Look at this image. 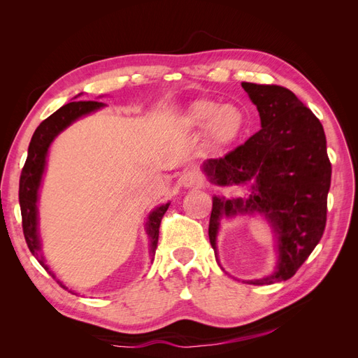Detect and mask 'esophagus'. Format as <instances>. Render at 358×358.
Here are the masks:
<instances>
[{"label": "esophagus", "instance_id": "1", "mask_svg": "<svg viewBox=\"0 0 358 358\" xmlns=\"http://www.w3.org/2000/svg\"><path fill=\"white\" fill-rule=\"evenodd\" d=\"M180 182H182V185L185 187V188H192V187L201 185V183H203V178H201V175H200L199 171L191 170V171H187L185 175L182 176Z\"/></svg>", "mask_w": 358, "mask_h": 358}]
</instances>
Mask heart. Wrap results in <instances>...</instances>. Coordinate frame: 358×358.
Listing matches in <instances>:
<instances>
[{
	"label": "heart",
	"instance_id": "b5f03b06",
	"mask_svg": "<svg viewBox=\"0 0 358 358\" xmlns=\"http://www.w3.org/2000/svg\"><path fill=\"white\" fill-rule=\"evenodd\" d=\"M187 125L197 131H208L216 148L231 146L239 140L248 125L246 115L236 104H221L215 100L194 101L185 115Z\"/></svg>",
	"mask_w": 358,
	"mask_h": 358
}]
</instances>
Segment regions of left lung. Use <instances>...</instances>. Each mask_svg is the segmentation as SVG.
<instances>
[{
  "label": "left lung",
  "instance_id": "8db88e82",
  "mask_svg": "<svg viewBox=\"0 0 358 358\" xmlns=\"http://www.w3.org/2000/svg\"><path fill=\"white\" fill-rule=\"evenodd\" d=\"M242 88L257 106L262 129L224 158L204 161L203 171L213 185H249V194L213 196L209 239L220 264L216 239L221 220L264 216L273 233L276 266L268 276L243 282L268 285L294 276L321 241L331 164L321 122L289 90L248 82Z\"/></svg>",
  "mask_w": 358,
  "mask_h": 358
}]
</instances>
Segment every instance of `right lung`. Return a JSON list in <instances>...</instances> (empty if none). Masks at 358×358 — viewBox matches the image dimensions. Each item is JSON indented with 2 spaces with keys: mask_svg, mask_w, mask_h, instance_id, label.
<instances>
[{
  "mask_svg": "<svg viewBox=\"0 0 358 358\" xmlns=\"http://www.w3.org/2000/svg\"><path fill=\"white\" fill-rule=\"evenodd\" d=\"M78 96H74V99H78ZM104 106L106 104L100 101H71L66 106H62L61 109H58L55 113H52L48 119H45V121L37 127L29 142L28 157L19 180V204H20V213H22L24 236L31 254L38 259V263L46 268V272H49L55 279H57L55 273H53L50 267L48 266L46 258L43 257L41 239L38 233V208H37L41 180L48 164L49 148L53 140H55L64 129L69 128L73 122H76L78 119L86 115H91L96 110L103 109ZM169 206H170V201L166 204H159L148 215L145 230L150 242L149 243L150 259H154L157 243H158L159 224H161L162 216H164V213L167 212ZM57 280L64 289H69V287L64 285L59 279ZM69 291L71 294H78V292H74L73 289H69Z\"/></svg>",
  "mask_w": 358,
  "mask_h": 358,
  "instance_id": "add662e5",
  "label": "right lung"
}]
</instances>
